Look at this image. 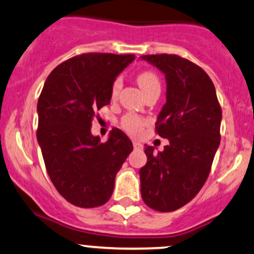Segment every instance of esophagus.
I'll use <instances>...</instances> for the list:
<instances>
[{
	"mask_svg": "<svg viewBox=\"0 0 254 254\" xmlns=\"http://www.w3.org/2000/svg\"><path fill=\"white\" fill-rule=\"evenodd\" d=\"M133 146H134V149H143V145L139 141H133Z\"/></svg>",
	"mask_w": 254,
	"mask_h": 254,
	"instance_id": "esophagus-1",
	"label": "esophagus"
}]
</instances>
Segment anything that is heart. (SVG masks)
Segmentation results:
<instances>
[{
    "instance_id": "heart-1",
    "label": "heart",
    "mask_w": 254,
    "mask_h": 254,
    "mask_svg": "<svg viewBox=\"0 0 254 254\" xmlns=\"http://www.w3.org/2000/svg\"><path fill=\"white\" fill-rule=\"evenodd\" d=\"M137 82L141 91H143V93L148 91V89L152 88V87L160 86L159 77L156 76V73H154L152 71H143L139 73L137 76ZM121 78H115V81L113 82V86H111V97L115 98L119 94L120 89H121ZM143 125L144 120L137 115H133V114L126 115L121 121L122 128L125 130H127V132L133 133V134L138 133L141 129V127H143Z\"/></svg>"
}]
</instances>
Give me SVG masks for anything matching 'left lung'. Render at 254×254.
<instances>
[{"instance_id":"left-lung-1","label":"left lung","mask_w":254,"mask_h":254,"mask_svg":"<svg viewBox=\"0 0 254 254\" xmlns=\"http://www.w3.org/2000/svg\"><path fill=\"white\" fill-rule=\"evenodd\" d=\"M166 78V103L156 122L163 151L145 146L140 192L150 208L172 212L192 200L207 181L220 144L222 109L209 76L176 54L141 56Z\"/></svg>"}]
</instances>
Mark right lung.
I'll use <instances>...</instances> for the list:
<instances>
[{
  "mask_svg": "<svg viewBox=\"0 0 254 254\" xmlns=\"http://www.w3.org/2000/svg\"><path fill=\"white\" fill-rule=\"evenodd\" d=\"M133 54L87 53L59 64L46 80L37 103V141L52 183L63 197L93 208L111 197L115 177L133 150L114 128L105 143L91 132L98 110L110 104L115 78Z\"/></svg>",
  "mask_w": 254,
  "mask_h": 254,
  "instance_id": "1",
  "label": "right lung"
}]
</instances>
